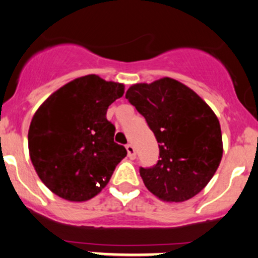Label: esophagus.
I'll return each instance as SVG.
<instances>
[{
    "mask_svg": "<svg viewBox=\"0 0 258 258\" xmlns=\"http://www.w3.org/2000/svg\"><path fill=\"white\" fill-rule=\"evenodd\" d=\"M125 149H126V151H128L129 159L134 160L135 157H137V154H135V150H134V148H133L132 144H128V145H125Z\"/></svg>",
    "mask_w": 258,
    "mask_h": 258,
    "instance_id": "34e87169",
    "label": "esophagus"
}]
</instances>
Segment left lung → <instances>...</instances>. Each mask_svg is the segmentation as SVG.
<instances>
[{
  "label": "left lung",
  "mask_w": 258,
  "mask_h": 258,
  "mask_svg": "<svg viewBox=\"0 0 258 258\" xmlns=\"http://www.w3.org/2000/svg\"><path fill=\"white\" fill-rule=\"evenodd\" d=\"M125 98L146 119L159 143L156 165L140 167L145 187L166 202H184L198 195L223 157L220 124L212 108L170 77L130 86Z\"/></svg>",
  "instance_id": "obj_1"
}]
</instances>
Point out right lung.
Returning a JSON list of instances; mask_svg holds the SVG:
<instances>
[{
    "label": "right lung",
    "instance_id": "obj_1",
    "mask_svg": "<svg viewBox=\"0 0 258 258\" xmlns=\"http://www.w3.org/2000/svg\"><path fill=\"white\" fill-rule=\"evenodd\" d=\"M124 85L87 75L63 85L45 99L30 121L29 156L44 184L70 202L98 195L126 156L114 143L107 109Z\"/></svg>",
    "mask_w": 258,
    "mask_h": 258
}]
</instances>
